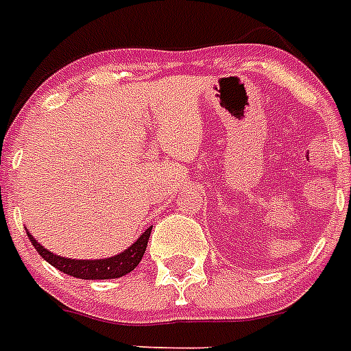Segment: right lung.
I'll return each instance as SVG.
<instances>
[{
  "label": "right lung",
  "mask_w": 351,
  "mask_h": 351,
  "mask_svg": "<svg viewBox=\"0 0 351 351\" xmlns=\"http://www.w3.org/2000/svg\"><path fill=\"white\" fill-rule=\"evenodd\" d=\"M150 232H152V226L145 230V234L139 237V239L127 248L119 255H114V257H108V259H96V261H77V259H64L60 255L52 254L47 248L39 245L38 241L34 239L32 235L27 232L30 243L34 245V248L38 250V254L43 257L47 263H50L52 266H56L58 270L63 271V274H69L72 277H77V279H117V277H123L130 274L139 261L143 259L145 250H147L148 237H150Z\"/></svg>",
  "instance_id": "right-lung-1"
}]
</instances>
